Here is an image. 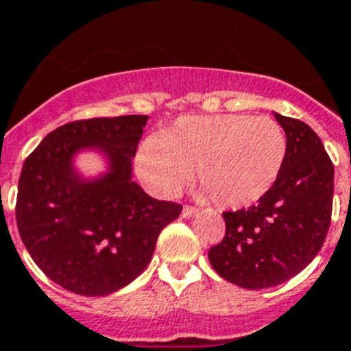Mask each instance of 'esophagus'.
<instances>
[{
	"label": "esophagus",
	"instance_id": "34e87169",
	"mask_svg": "<svg viewBox=\"0 0 351 351\" xmlns=\"http://www.w3.org/2000/svg\"><path fill=\"white\" fill-rule=\"evenodd\" d=\"M196 215H198V209L191 207V205H185L184 209H182V216H184V218H193V216Z\"/></svg>",
	"mask_w": 351,
	"mask_h": 351
}]
</instances>
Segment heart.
<instances>
[{
	"label": "heart",
	"instance_id": "obj_1",
	"mask_svg": "<svg viewBox=\"0 0 351 351\" xmlns=\"http://www.w3.org/2000/svg\"><path fill=\"white\" fill-rule=\"evenodd\" d=\"M287 135L269 117L223 113L180 117L160 136L142 142L138 175L151 191L173 196L189 180L221 207L241 209L261 200L281 175Z\"/></svg>",
	"mask_w": 351,
	"mask_h": 351
}]
</instances>
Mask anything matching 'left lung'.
<instances>
[{
  "label": "left lung",
  "mask_w": 351,
  "mask_h": 351,
  "mask_svg": "<svg viewBox=\"0 0 351 351\" xmlns=\"http://www.w3.org/2000/svg\"><path fill=\"white\" fill-rule=\"evenodd\" d=\"M274 117L287 135L281 175L256 205L223 213V240L209 250L213 269L249 290L299 274L323 247L332 216L333 164L323 142L308 124Z\"/></svg>",
  "instance_id": "1"
}]
</instances>
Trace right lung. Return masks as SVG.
I'll return each instance as SVG.
<instances>
[{
    "mask_svg": "<svg viewBox=\"0 0 351 351\" xmlns=\"http://www.w3.org/2000/svg\"><path fill=\"white\" fill-rule=\"evenodd\" d=\"M147 115L68 122L48 133L23 164L16 202L19 236L39 269L73 294L108 295L149 265L160 230L182 205L133 182V156ZM95 150L107 171L86 178L77 154Z\"/></svg>",
    "mask_w": 351,
    "mask_h": 351,
    "instance_id": "obj_1",
    "label": "right lung"
}]
</instances>
